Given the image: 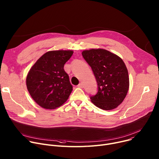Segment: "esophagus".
<instances>
[{
  "label": "esophagus",
  "mask_w": 159,
  "mask_h": 159,
  "mask_svg": "<svg viewBox=\"0 0 159 159\" xmlns=\"http://www.w3.org/2000/svg\"><path fill=\"white\" fill-rule=\"evenodd\" d=\"M78 87L81 88V89H83V84L82 83H80L78 85Z\"/></svg>",
  "instance_id": "esophagus-1"
}]
</instances>
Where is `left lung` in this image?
<instances>
[{"mask_svg":"<svg viewBox=\"0 0 159 159\" xmlns=\"http://www.w3.org/2000/svg\"><path fill=\"white\" fill-rule=\"evenodd\" d=\"M82 55L91 67L98 84L97 93L90 97L92 102L103 110L117 107L129 88L128 70L123 60L101 48L84 50Z\"/></svg>","mask_w":159,"mask_h":159,"instance_id":"obj_1","label":"left lung"}]
</instances>
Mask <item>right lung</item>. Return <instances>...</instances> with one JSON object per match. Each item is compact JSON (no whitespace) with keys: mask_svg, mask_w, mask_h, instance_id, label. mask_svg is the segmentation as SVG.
Returning a JSON list of instances; mask_svg holds the SVG:
<instances>
[{"mask_svg":"<svg viewBox=\"0 0 159 159\" xmlns=\"http://www.w3.org/2000/svg\"><path fill=\"white\" fill-rule=\"evenodd\" d=\"M72 50H55L43 55L33 65L26 78L27 90L41 107L53 109L68 99L72 86L64 66Z\"/></svg>","mask_w":159,"mask_h":159,"instance_id":"add662e5","label":"right lung"}]
</instances>
